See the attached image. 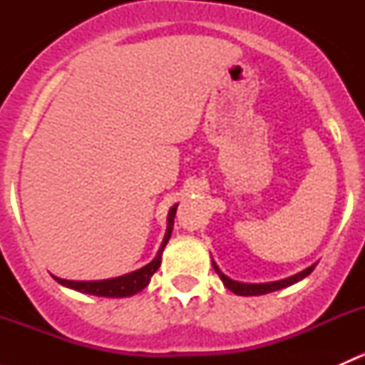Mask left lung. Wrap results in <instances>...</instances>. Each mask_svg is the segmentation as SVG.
<instances>
[{
    "mask_svg": "<svg viewBox=\"0 0 365 365\" xmlns=\"http://www.w3.org/2000/svg\"><path fill=\"white\" fill-rule=\"evenodd\" d=\"M213 268H215V272L219 274L220 281L224 282V286H226L230 292L237 293V295H242V297H252V295H264V293H272V292H277V289H282V288H288V286L295 284V282L302 281L304 277H307L309 274H311L312 270H314L316 263L311 264L309 268H305V270L298 272V274L292 275V277L288 279H281V281H275V282H263V284H247V282H238V281H233V279H230L227 275H224L222 272L219 270V267L215 264V261H212Z\"/></svg>",
    "mask_w": 365,
    "mask_h": 365,
    "instance_id": "obj_1",
    "label": "left lung"
}]
</instances>
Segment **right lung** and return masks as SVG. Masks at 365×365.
Listing matches in <instances>:
<instances>
[{"instance_id":"1","label":"right lung","mask_w":365,"mask_h":365,"mask_svg":"<svg viewBox=\"0 0 365 365\" xmlns=\"http://www.w3.org/2000/svg\"><path fill=\"white\" fill-rule=\"evenodd\" d=\"M176 206H173L168 213V231H165V237L162 240V245L157 252V256L153 257V261H150L148 264H145L139 270L130 272V274L120 275V277L114 279H104V281H67V279H60L56 275H53L61 286H67L70 289H76V292L88 293V295L95 297H109V298H121V297H132L135 293H139L141 289H145L148 286L152 275L159 270L160 261H162V251H164L165 244H168L169 237H171L173 231V222H175V213Z\"/></svg>"}]
</instances>
